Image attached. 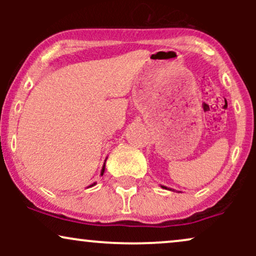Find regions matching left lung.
Returning a JSON list of instances; mask_svg holds the SVG:
<instances>
[{
	"mask_svg": "<svg viewBox=\"0 0 256 256\" xmlns=\"http://www.w3.org/2000/svg\"><path fill=\"white\" fill-rule=\"evenodd\" d=\"M162 188H165V186H162Z\"/></svg>",
	"mask_w": 256,
	"mask_h": 256,
	"instance_id": "1",
	"label": "left lung"
}]
</instances>
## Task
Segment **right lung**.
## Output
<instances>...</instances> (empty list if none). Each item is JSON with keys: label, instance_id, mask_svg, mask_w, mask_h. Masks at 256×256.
Instances as JSON below:
<instances>
[{"label": "right lung", "instance_id": "1", "mask_svg": "<svg viewBox=\"0 0 256 256\" xmlns=\"http://www.w3.org/2000/svg\"><path fill=\"white\" fill-rule=\"evenodd\" d=\"M104 167H102V172H101V176L104 174ZM94 185V184H92ZM92 185H91V186H92Z\"/></svg>", "mask_w": 256, "mask_h": 256}]
</instances>
